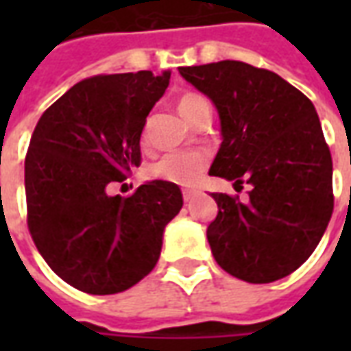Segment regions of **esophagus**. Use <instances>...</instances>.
Masks as SVG:
<instances>
[{"label":"esophagus","mask_w":351,"mask_h":351,"mask_svg":"<svg viewBox=\"0 0 351 351\" xmlns=\"http://www.w3.org/2000/svg\"><path fill=\"white\" fill-rule=\"evenodd\" d=\"M195 193H197V191H195V190H191V188H184V190H182V197H184V201H190V199L193 197V195H195Z\"/></svg>","instance_id":"esophagus-1"}]
</instances>
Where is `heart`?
<instances>
[{
    "label": "heart",
    "instance_id": "heart-1",
    "mask_svg": "<svg viewBox=\"0 0 351 351\" xmlns=\"http://www.w3.org/2000/svg\"><path fill=\"white\" fill-rule=\"evenodd\" d=\"M178 107L182 114L193 122V118L208 107L201 95L197 93H184ZM146 135V133H145ZM210 156L205 150H178V152H167L161 156L160 160L152 163L150 167V176L158 180H165L171 184H180V186H193L197 182L201 175L208 167Z\"/></svg>",
    "mask_w": 351,
    "mask_h": 351
}]
</instances>
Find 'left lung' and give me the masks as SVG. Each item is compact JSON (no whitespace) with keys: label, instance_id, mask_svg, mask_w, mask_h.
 Here are the masks:
<instances>
[{"label":"left lung","instance_id":"left-lung-1","mask_svg":"<svg viewBox=\"0 0 351 351\" xmlns=\"http://www.w3.org/2000/svg\"><path fill=\"white\" fill-rule=\"evenodd\" d=\"M214 101L221 146L210 175L250 184L248 203L213 193L206 228L216 263L250 284L297 271L331 220L332 160L312 101L276 73L243 62L178 67Z\"/></svg>","mask_w":351,"mask_h":351}]
</instances>
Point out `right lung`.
I'll return each instance as SVG.
<instances>
[{"label": "right lung", "instance_id": "1", "mask_svg": "<svg viewBox=\"0 0 351 351\" xmlns=\"http://www.w3.org/2000/svg\"><path fill=\"white\" fill-rule=\"evenodd\" d=\"M171 73L95 75L54 101L24 163L27 229L52 271L84 293H120L152 271L163 229L182 208L176 184L110 195L141 165L146 116Z\"/></svg>", "mask_w": 351, "mask_h": 351}]
</instances>
